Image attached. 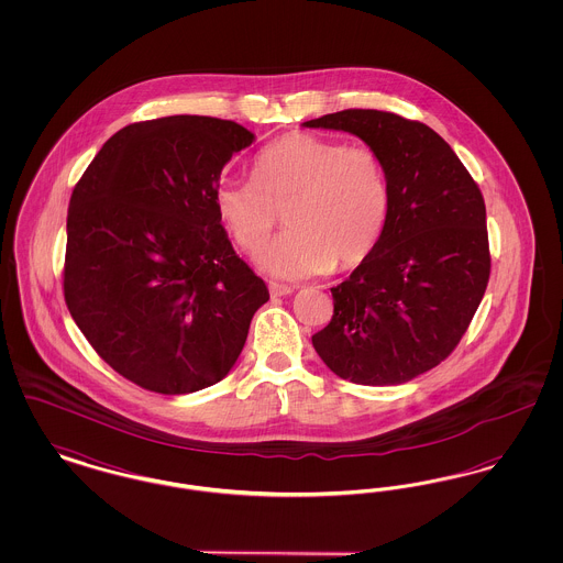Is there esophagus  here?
Listing matches in <instances>:
<instances>
[{
	"instance_id": "1",
	"label": "esophagus",
	"mask_w": 563,
	"mask_h": 563,
	"mask_svg": "<svg viewBox=\"0 0 563 563\" xmlns=\"http://www.w3.org/2000/svg\"><path fill=\"white\" fill-rule=\"evenodd\" d=\"M268 289L272 297H285V295L294 294V289H291V287H287V285H278V283H269Z\"/></svg>"
}]
</instances>
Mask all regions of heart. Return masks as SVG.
I'll list each match as a JSON object with an SVG mask.
<instances>
[{"label":"heart","mask_w":563,"mask_h":563,"mask_svg":"<svg viewBox=\"0 0 563 563\" xmlns=\"http://www.w3.org/2000/svg\"><path fill=\"white\" fill-rule=\"evenodd\" d=\"M255 181L221 179L214 209L232 241L257 253L278 213L287 234L257 255L280 280H301L367 260L388 217V181L369 145L312 133L283 134L255 158Z\"/></svg>","instance_id":"heart-1"}]
</instances>
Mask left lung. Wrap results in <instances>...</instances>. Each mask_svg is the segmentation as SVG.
Masks as SVG:
<instances>
[{"instance_id":"8db88e82","label":"left lung","mask_w":563,"mask_h":563,"mask_svg":"<svg viewBox=\"0 0 563 563\" xmlns=\"http://www.w3.org/2000/svg\"><path fill=\"white\" fill-rule=\"evenodd\" d=\"M356 134L379 154L388 217L372 255L333 287L331 322L312 335L322 363L354 384L395 386L445 361L489 280L482 191L422 122L344 109L303 122Z\"/></svg>"}]
</instances>
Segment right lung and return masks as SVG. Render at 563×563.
<instances>
[{
  "mask_svg": "<svg viewBox=\"0 0 563 563\" xmlns=\"http://www.w3.org/2000/svg\"><path fill=\"white\" fill-rule=\"evenodd\" d=\"M255 134L168 115L113 134L74 188L63 291L111 369L161 395L221 382L269 299L214 209L223 166Z\"/></svg>",
  "mask_w": 563,
  "mask_h": 563,
  "instance_id": "add662e5",
  "label": "right lung"
}]
</instances>
